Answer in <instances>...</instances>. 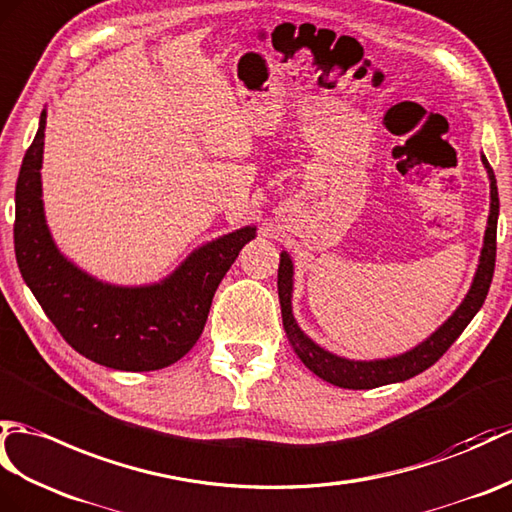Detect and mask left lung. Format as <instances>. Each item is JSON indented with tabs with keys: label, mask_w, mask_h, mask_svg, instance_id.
Masks as SVG:
<instances>
[{
	"label": "left lung",
	"mask_w": 512,
	"mask_h": 512,
	"mask_svg": "<svg viewBox=\"0 0 512 512\" xmlns=\"http://www.w3.org/2000/svg\"><path fill=\"white\" fill-rule=\"evenodd\" d=\"M482 163L489 174L491 181V211L489 222H486L484 233V246L480 253V264L475 270V277L471 288L465 296V301L458 305V310L451 314L445 323L438 327L430 338H425L417 347L395 355V358L386 360H347L340 358L336 353H329L327 349L316 344L310 336L303 334V329L294 320L292 314V285H294V266L288 253H281L279 261V303H281V316H283V329L288 336L294 353L299 355L301 362L310 368L314 375H318L325 382L349 388V390H368L386 384L406 382V379L423 373L425 368L438 362V358L456 342V338L465 331L471 323V318L480 312V307L489 294L493 270H495V251H497V216H499V196H497V181L493 168L482 154Z\"/></svg>",
	"instance_id": "obj_1"
}]
</instances>
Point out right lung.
Masks as SVG:
<instances>
[{
  "mask_svg": "<svg viewBox=\"0 0 512 512\" xmlns=\"http://www.w3.org/2000/svg\"><path fill=\"white\" fill-rule=\"evenodd\" d=\"M45 117L23 157L15 189V255L32 294L61 336L91 362L157 371L181 360L205 329L222 277L257 235L244 227L202 244L172 275L150 285H111L58 251L43 211Z\"/></svg>",
  "mask_w": 512,
  "mask_h": 512,
  "instance_id": "1",
  "label": "right lung"
}]
</instances>
